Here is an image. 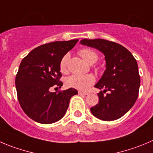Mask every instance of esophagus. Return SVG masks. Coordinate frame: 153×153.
<instances>
[{"instance_id": "obj_1", "label": "esophagus", "mask_w": 153, "mask_h": 153, "mask_svg": "<svg viewBox=\"0 0 153 153\" xmlns=\"http://www.w3.org/2000/svg\"><path fill=\"white\" fill-rule=\"evenodd\" d=\"M78 94L80 95H88V92H83V91H78Z\"/></svg>"}]
</instances>
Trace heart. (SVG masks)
I'll return each instance as SVG.
<instances>
[{"instance_id":"heart-1","label":"heart","mask_w":153,"mask_h":153,"mask_svg":"<svg viewBox=\"0 0 153 153\" xmlns=\"http://www.w3.org/2000/svg\"><path fill=\"white\" fill-rule=\"evenodd\" d=\"M79 55L83 58L84 60L88 63H94L98 59V55L94 50L90 48H83L78 52ZM68 55L64 56L59 62V68L61 72L65 73L67 72V60ZM95 81V78L91 74L88 75H72L67 78L65 84L68 87L75 89L85 91L91 87Z\"/></svg>"}]
</instances>
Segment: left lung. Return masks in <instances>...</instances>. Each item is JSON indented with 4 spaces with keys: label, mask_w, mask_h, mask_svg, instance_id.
<instances>
[{
    "label": "left lung",
    "mask_w": 153,
    "mask_h": 153,
    "mask_svg": "<svg viewBox=\"0 0 153 153\" xmlns=\"http://www.w3.org/2000/svg\"><path fill=\"white\" fill-rule=\"evenodd\" d=\"M81 44L96 48L105 56L103 75L95 85L101 91L98 104L91 112L103 121L123 116L134 105L139 94L140 78L137 60L125 47L104 39H83Z\"/></svg>",
    "instance_id": "obj_1"
}]
</instances>
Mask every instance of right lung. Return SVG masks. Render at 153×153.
I'll list each match as a JSON object with an SVG mask.
<instances>
[{
  "instance_id": "1",
  "label": "right lung",
  "mask_w": 153,
  "mask_h": 153,
  "mask_svg": "<svg viewBox=\"0 0 153 153\" xmlns=\"http://www.w3.org/2000/svg\"><path fill=\"white\" fill-rule=\"evenodd\" d=\"M78 39L54 41L31 51L21 62L16 76L18 100L25 113L41 124H52L65 115L71 97L78 94L69 88L51 92L52 87L61 88L59 62L74 48Z\"/></svg>"
}]
</instances>
